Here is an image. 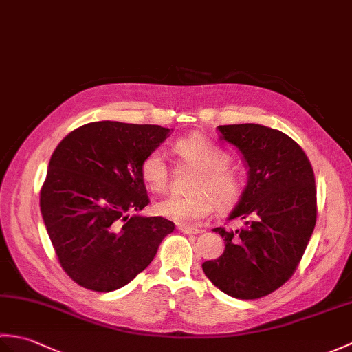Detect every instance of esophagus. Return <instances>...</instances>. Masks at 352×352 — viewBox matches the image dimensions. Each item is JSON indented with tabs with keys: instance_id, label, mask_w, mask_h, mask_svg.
Segmentation results:
<instances>
[{
	"instance_id": "1",
	"label": "esophagus",
	"mask_w": 352,
	"mask_h": 352,
	"mask_svg": "<svg viewBox=\"0 0 352 352\" xmlns=\"http://www.w3.org/2000/svg\"><path fill=\"white\" fill-rule=\"evenodd\" d=\"M178 230H180L182 233H184V234H198V233H201L199 228L190 227V226H178Z\"/></svg>"
}]
</instances>
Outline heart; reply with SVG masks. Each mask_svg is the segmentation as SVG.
<instances>
[{
  "label": "heart",
  "instance_id": "obj_1",
  "mask_svg": "<svg viewBox=\"0 0 352 352\" xmlns=\"http://www.w3.org/2000/svg\"><path fill=\"white\" fill-rule=\"evenodd\" d=\"M172 151L198 174L193 177L189 195L169 197L155 206L157 213L178 223H195L207 218L213 207L219 212L233 208L243 192L241 170L231 166L230 154L203 136L177 140ZM140 177L148 190L163 193L168 188L169 168L164 155L154 149L140 163Z\"/></svg>",
  "mask_w": 352,
  "mask_h": 352
}]
</instances>
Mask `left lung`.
Instances as JSON below:
<instances>
[{"label":"left lung","mask_w":352,"mask_h":352,"mask_svg":"<svg viewBox=\"0 0 352 352\" xmlns=\"http://www.w3.org/2000/svg\"><path fill=\"white\" fill-rule=\"evenodd\" d=\"M218 129L243 154L250 177L228 216L243 227L213 230L226 241V251L204 261L203 271L223 294L257 300L281 287L304 256L318 218L315 174L287 134L258 124Z\"/></svg>","instance_id":"1"}]
</instances>
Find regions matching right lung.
<instances>
[{
  "instance_id": "obj_1",
  "label": "right lung",
  "mask_w": 352,
  "mask_h": 352,
  "mask_svg": "<svg viewBox=\"0 0 352 352\" xmlns=\"http://www.w3.org/2000/svg\"><path fill=\"white\" fill-rule=\"evenodd\" d=\"M169 129L101 121L71 131L51 155L41 212L58 263L80 286L124 287L151 263L175 223L133 214L149 203L145 155Z\"/></svg>"
}]
</instances>
